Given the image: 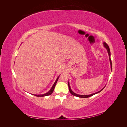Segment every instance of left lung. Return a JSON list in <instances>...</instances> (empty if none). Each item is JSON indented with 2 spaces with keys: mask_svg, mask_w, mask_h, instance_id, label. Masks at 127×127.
<instances>
[{
  "mask_svg": "<svg viewBox=\"0 0 127 127\" xmlns=\"http://www.w3.org/2000/svg\"><path fill=\"white\" fill-rule=\"evenodd\" d=\"M103 45L104 47L106 50H107V52H108V54H109V60H110V65H111V70H112V61H111V58H110V56H111V52H110V48H109V47L108 46V45H107L105 42H103ZM68 86H69V91L70 92V93L72 95L75 96H76V97H80V98H87V97H91L92 96H93L96 94L97 93H99V92H101L104 88V87H105V86L104 87L102 90H101L100 91H99L98 92H96V93H92L91 94H89V95H80V94H76L75 93H74V92H73L71 88H70V84H69V83L68 82Z\"/></svg>",
  "mask_w": 127,
  "mask_h": 127,
  "instance_id": "left-lung-1",
  "label": "left lung"
}]
</instances>
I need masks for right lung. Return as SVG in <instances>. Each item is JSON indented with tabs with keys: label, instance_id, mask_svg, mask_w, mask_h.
Instances as JSON below:
<instances>
[{
	"label": "right lung",
	"instance_id": "obj_1",
	"mask_svg": "<svg viewBox=\"0 0 127 127\" xmlns=\"http://www.w3.org/2000/svg\"><path fill=\"white\" fill-rule=\"evenodd\" d=\"M60 76V75L58 77H57V79L56 80V81H55V83L53 84V85H52V87L51 88V89L47 93H45V94H32V95H34V96H37V97H44V96H49V95H51L52 93V92H53V90H54V88H55V86H56V83H57V81H58V78H59V77Z\"/></svg>",
	"mask_w": 127,
	"mask_h": 127
}]
</instances>
